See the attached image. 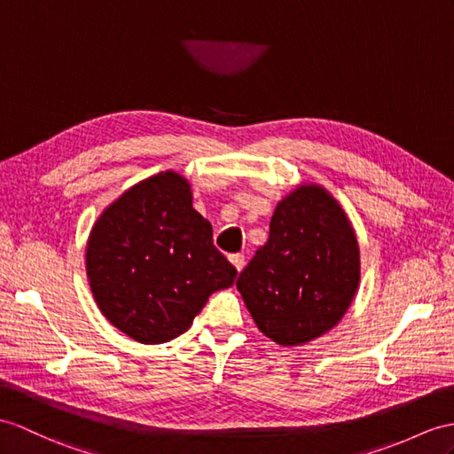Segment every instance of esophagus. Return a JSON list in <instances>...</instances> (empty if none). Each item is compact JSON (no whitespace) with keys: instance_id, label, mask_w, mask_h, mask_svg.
Here are the masks:
<instances>
[{"instance_id":"obj_1","label":"esophagus","mask_w":454,"mask_h":454,"mask_svg":"<svg viewBox=\"0 0 454 454\" xmlns=\"http://www.w3.org/2000/svg\"><path fill=\"white\" fill-rule=\"evenodd\" d=\"M229 262L235 265V270H237V271H240L242 268H245V256H242V254H231V256H229Z\"/></svg>"}]
</instances>
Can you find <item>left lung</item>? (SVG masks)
<instances>
[{
	"instance_id": "left-lung-1",
	"label": "left lung",
	"mask_w": 454,
	"mask_h": 454,
	"mask_svg": "<svg viewBox=\"0 0 454 454\" xmlns=\"http://www.w3.org/2000/svg\"><path fill=\"white\" fill-rule=\"evenodd\" d=\"M358 283L360 247L347 212L322 184L302 183L275 207L270 239L237 289L265 337L298 347L340 322Z\"/></svg>"
}]
</instances>
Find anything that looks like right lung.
I'll return each instance as SVG.
<instances>
[{"instance_id": "right-lung-1", "label": "right lung", "mask_w": 454, "mask_h": 454, "mask_svg": "<svg viewBox=\"0 0 454 454\" xmlns=\"http://www.w3.org/2000/svg\"><path fill=\"white\" fill-rule=\"evenodd\" d=\"M86 275L99 312L142 345L183 335L237 270L192 207L189 181L161 171L130 186L96 219Z\"/></svg>"}]
</instances>
